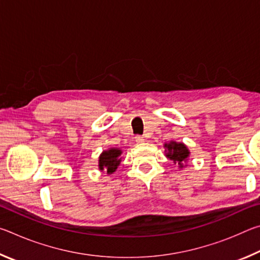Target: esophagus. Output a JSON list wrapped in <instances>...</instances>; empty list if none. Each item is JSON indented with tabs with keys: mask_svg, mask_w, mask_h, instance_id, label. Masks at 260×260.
Wrapping results in <instances>:
<instances>
[{
	"mask_svg": "<svg viewBox=\"0 0 260 260\" xmlns=\"http://www.w3.org/2000/svg\"><path fill=\"white\" fill-rule=\"evenodd\" d=\"M135 141L138 143H142V142H144V138H143V136H141V135H138L135 138Z\"/></svg>",
	"mask_w": 260,
	"mask_h": 260,
	"instance_id": "obj_1",
	"label": "esophagus"
}]
</instances>
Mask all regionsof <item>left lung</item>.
<instances>
[{
    "label": "left lung",
    "instance_id": "obj_1",
    "mask_svg": "<svg viewBox=\"0 0 260 260\" xmlns=\"http://www.w3.org/2000/svg\"><path fill=\"white\" fill-rule=\"evenodd\" d=\"M164 148L166 149V157L170 158L174 164H178L180 166V169H182L184 166L183 162H186L188 160L189 157V150L186 147V144L183 143H178L175 141H171L170 143H165Z\"/></svg>",
    "mask_w": 260,
    "mask_h": 260
}]
</instances>
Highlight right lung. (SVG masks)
<instances>
[{
	"label": "right lung",
	"mask_w": 260,
	"mask_h": 260,
	"mask_svg": "<svg viewBox=\"0 0 260 260\" xmlns=\"http://www.w3.org/2000/svg\"><path fill=\"white\" fill-rule=\"evenodd\" d=\"M120 155L121 150L117 148H110L109 150L103 151L99 158V169L105 170L108 174H112L120 164Z\"/></svg>",
	"instance_id": "add662e5"
}]
</instances>
